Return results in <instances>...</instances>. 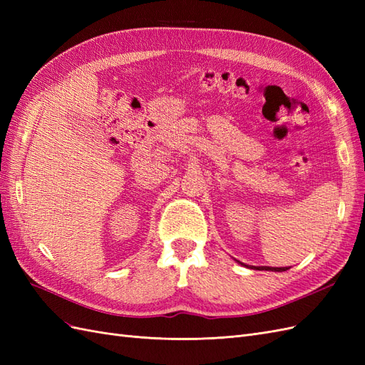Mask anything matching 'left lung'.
Wrapping results in <instances>:
<instances>
[{
  "mask_svg": "<svg viewBox=\"0 0 365 365\" xmlns=\"http://www.w3.org/2000/svg\"><path fill=\"white\" fill-rule=\"evenodd\" d=\"M240 263V262H239ZM244 264V263H242ZM244 267H247V264H244ZM252 269H264V271H274V272H283V271H286V269H289V268H284V267H282V268H275V267H251Z\"/></svg>",
  "mask_w": 365,
  "mask_h": 365,
  "instance_id": "1",
  "label": "left lung"
}]
</instances>
